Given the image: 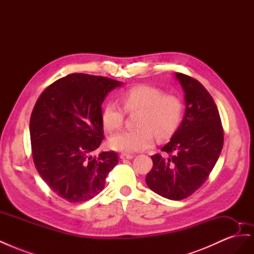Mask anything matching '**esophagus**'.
Segmentation results:
<instances>
[{
	"label": "esophagus",
	"mask_w": 254,
	"mask_h": 254,
	"mask_svg": "<svg viewBox=\"0 0 254 254\" xmlns=\"http://www.w3.org/2000/svg\"><path fill=\"white\" fill-rule=\"evenodd\" d=\"M120 158L122 160H131L133 158L132 155H129V153H122V155L120 156Z\"/></svg>",
	"instance_id": "34e87169"
}]
</instances>
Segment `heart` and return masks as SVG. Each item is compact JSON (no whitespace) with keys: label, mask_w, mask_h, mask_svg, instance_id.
<instances>
[{"label":"heart","mask_w":254,"mask_h":254,"mask_svg":"<svg viewBox=\"0 0 254 254\" xmlns=\"http://www.w3.org/2000/svg\"><path fill=\"white\" fill-rule=\"evenodd\" d=\"M121 99L127 111L141 109L137 126L140 128L124 130L112 135L109 146L122 152H135L150 148L155 142L153 132L160 139L171 136L178 128L182 117L180 99L156 87L139 84L122 92ZM125 110L114 101L107 103L103 109L102 120L109 131L122 127Z\"/></svg>","instance_id":"1"}]
</instances>
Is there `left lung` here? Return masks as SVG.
Masks as SVG:
<instances>
[{
	"label": "left lung",
	"mask_w": 254,
	"mask_h": 254,
	"mask_svg": "<svg viewBox=\"0 0 254 254\" xmlns=\"http://www.w3.org/2000/svg\"><path fill=\"white\" fill-rule=\"evenodd\" d=\"M181 84L186 112L171 141L162 147L168 153L152 156L146 176L148 188L171 200H181L200 188L216 164L224 145L219 112L213 97L190 76L175 73Z\"/></svg>",
	"instance_id": "obj_1"
}]
</instances>
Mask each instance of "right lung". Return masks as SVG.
<instances>
[{
  "label": "right lung",
  "instance_id": "1",
  "mask_svg": "<svg viewBox=\"0 0 254 254\" xmlns=\"http://www.w3.org/2000/svg\"><path fill=\"white\" fill-rule=\"evenodd\" d=\"M123 82L73 73L45 89L30 115L34 163L43 181L68 202H83L105 188L117 152L91 153L104 139L102 104Z\"/></svg>",
  "mask_w": 254,
  "mask_h": 254
}]
</instances>
